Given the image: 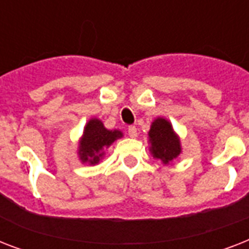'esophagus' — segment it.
<instances>
[{
    "instance_id": "34e87169",
    "label": "esophagus",
    "mask_w": 249,
    "mask_h": 249,
    "mask_svg": "<svg viewBox=\"0 0 249 249\" xmlns=\"http://www.w3.org/2000/svg\"><path fill=\"white\" fill-rule=\"evenodd\" d=\"M128 136L130 137V138H136L137 137V128L134 126V125L128 126Z\"/></svg>"
}]
</instances>
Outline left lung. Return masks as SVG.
Wrapping results in <instances>:
<instances>
[{
	"label": "left lung",
	"mask_w": 249,
	"mask_h": 249,
	"mask_svg": "<svg viewBox=\"0 0 249 249\" xmlns=\"http://www.w3.org/2000/svg\"><path fill=\"white\" fill-rule=\"evenodd\" d=\"M150 142H151V152L154 158L161 160L164 164L169 163L170 160L176 159L179 152V140L174 134L172 125L165 119H156L150 129Z\"/></svg>",
	"instance_id": "8db88e82"
}]
</instances>
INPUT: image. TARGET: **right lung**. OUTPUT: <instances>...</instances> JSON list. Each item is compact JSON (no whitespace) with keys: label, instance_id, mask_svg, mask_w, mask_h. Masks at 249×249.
Instances as JSON below:
<instances>
[{"label":"right lung","instance_id":"right-lung-1","mask_svg":"<svg viewBox=\"0 0 249 249\" xmlns=\"http://www.w3.org/2000/svg\"><path fill=\"white\" fill-rule=\"evenodd\" d=\"M121 136L123 134L119 130H107L101 120H90L86 124L84 136L80 142V159L84 163L89 161L90 164H97L103 156V150Z\"/></svg>","mask_w":249,"mask_h":249}]
</instances>
